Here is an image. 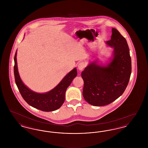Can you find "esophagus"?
<instances>
[{"label": "esophagus", "instance_id": "1", "mask_svg": "<svg viewBox=\"0 0 148 148\" xmlns=\"http://www.w3.org/2000/svg\"><path fill=\"white\" fill-rule=\"evenodd\" d=\"M85 66V64L84 62H80L77 65V68L80 71H83V69L84 68Z\"/></svg>", "mask_w": 148, "mask_h": 148}]
</instances>
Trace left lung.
<instances>
[{
	"mask_svg": "<svg viewBox=\"0 0 148 148\" xmlns=\"http://www.w3.org/2000/svg\"><path fill=\"white\" fill-rule=\"evenodd\" d=\"M106 44L113 48L112 57L106 65L91 62L82 73L84 80L83 95L94 106L108 105L120 97L128 84L132 61L127 40L112 28L111 39Z\"/></svg>",
	"mask_w": 148,
	"mask_h": 148,
	"instance_id": "8db88e82",
	"label": "left lung"
}]
</instances>
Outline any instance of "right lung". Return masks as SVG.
I'll return each instance as SVG.
<instances>
[{
    "label": "right lung",
    "instance_id": "add662e5",
    "mask_svg": "<svg viewBox=\"0 0 148 148\" xmlns=\"http://www.w3.org/2000/svg\"><path fill=\"white\" fill-rule=\"evenodd\" d=\"M16 54L17 50L14 56V77L16 85L25 101L29 105L43 112H52L60 108L65 101L66 89L77 75V68H74L67 74L51 90L45 93H38L30 89L22 82L18 69Z\"/></svg>",
    "mask_w": 148,
    "mask_h": 148
}]
</instances>
